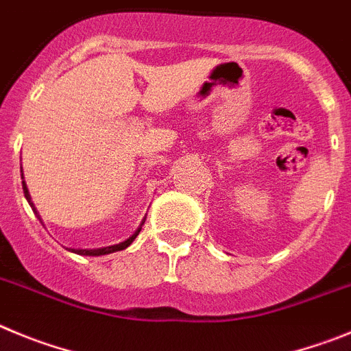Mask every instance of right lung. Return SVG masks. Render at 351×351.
Instances as JSON below:
<instances>
[{
  "instance_id": "1",
  "label": "right lung",
  "mask_w": 351,
  "mask_h": 351,
  "mask_svg": "<svg viewBox=\"0 0 351 351\" xmlns=\"http://www.w3.org/2000/svg\"><path fill=\"white\" fill-rule=\"evenodd\" d=\"M22 189H24V195H26L27 203L31 204V208H33V211H34V213H36V210H34V204L31 203V195H29V192H27L26 183H24V182H22ZM36 215H38V213H36ZM140 230H141V227H140V229L136 230V232H134V234L131 236V238H129V239H125V241H122V243H119V245H113V246H105V248H96V250H71V252H75V254H78V255H90V257H96V255H106V254H113V252H119V250H124V248H128V246L131 245L132 241H134V238H136V236L140 234Z\"/></svg>"
}]
</instances>
